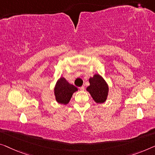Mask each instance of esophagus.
Returning <instances> with one entry per match:
<instances>
[{
	"label": "esophagus",
	"instance_id": "esophagus-1",
	"mask_svg": "<svg viewBox=\"0 0 155 155\" xmlns=\"http://www.w3.org/2000/svg\"><path fill=\"white\" fill-rule=\"evenodd\" d=\"M79 89L81 90V91H84L85 87H84V86H81V87H79Z\"/></svg>",
	"mask_w": 155,
	"mask_h": 155
}]
</instances>
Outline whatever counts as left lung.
Here are the masks:
<instances>
[{
    "label": "left lung",
    "mask_w": 155,
    "mask_h": 155,
    "mask_svg": "<svg viewBox=\"0 0 155 155\" xmlns=\"http://www.w3.org/2000/svg\"><path fill=\"white\" fill-rule=\"evenodd\" d=\"M90 85L87 91L97 103H103L107 100L108 87L104 78L99 74L94 75L89 79Z\"/></svg>",
    "instance_id": "left-lung-1"
}]
</instances>
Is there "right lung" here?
I'll list each match as a JSON object with an SVG mask.
<instances>
[{
    "label": "right lung",
    "mask_w": 155,
    "mask_h": 155,
    "mask_svg": "<svg viewBox=\"0 0 155 155\" xmlns=\"http://www.w3.org/2000/svg\"><path fill=\"white\" fill-rule=\"evenodd\" d=\"M77 91V87L70 84L65 78L62 77L58 81L54 89L55 100L60 104H67L70 101L74 92Z\"/></svg>",
    "instance_id": "right-lung-1"
}]
</instances>
